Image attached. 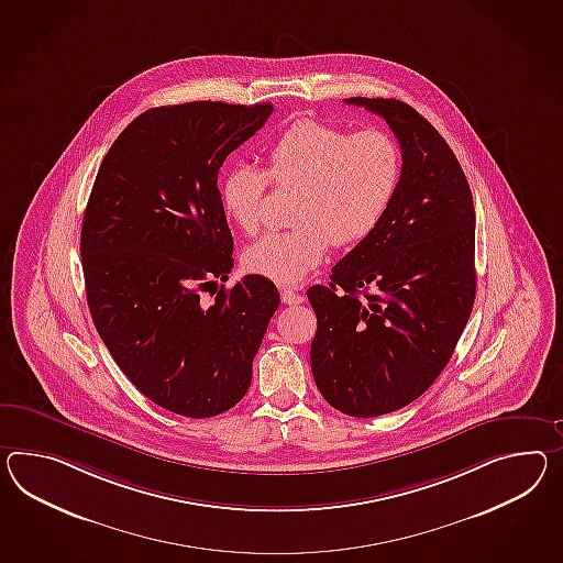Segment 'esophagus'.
Returning <instances> with one entry per match:
<instances>
[{
    "instance_id": "obj_1",
    "label": "esophagus",
    "mask_w": 563,
    "mask_h": 563,
    "mask_svg": "<svg viewBox=\"0 0 563 563\" xmlns=\"http://www.w3.org/2000/svg\"><path fill=\"white\" fill-rule=\"evenodd\" d=\"M280 299L285 305H301L305 301V297L295 288H280Z\"/></svg>"
}]
</instances>
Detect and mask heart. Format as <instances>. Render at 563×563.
Returning <instances> with one entry per match:
<instances>
[{"label":"heart","instance_id":"obj_1","mask_svg":"<svg viewBox=\"0 0 563 563\" xmlns=\"http://www.w3.org/2000/svg\"><path fill=\"white\" fill-rule=\"evenodd\" d=\"M266 178L276 187H297L290 211L295 225L247 247L244 266L295 285L325 261L331 244H356L378 228L397 192L400 152L380 130L350 134L317 120L295 122L266 151L264 173L233 166L221 180V207L247 235L262 228Z\"/></svg>","mask_w":563,"mask_h":563}]
</instances>
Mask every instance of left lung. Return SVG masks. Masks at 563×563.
Segmentation results:
<instances>
[{
    "label": "left lung",
    "mask_w": 563,
    "mask_h": 563,
    "mask_svg": "<svg viewBox=\"0 0 563 563\" xmlns=\"http://www.w3.org/2000/svg\"><path fill=\"white\" fill-rule=\"evenodd\" d=\"M395 132L402 168L378 228L307 290L317 316L311 371L333 409L378 417L435 383L476 297V213L448 142L411 106L350 97Z\"/></svg>",
    "instance_id": "1"
}]
</instances>
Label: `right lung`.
<instances>
[{
  "label": "right lung",
  "mask_w": 563,
  "mask_h": 563,
  "mask_svg": "<svg viewBox=\"0 0 563 563\" xmlns=\"http://www.w3.org/2000/svg\"><path fill=\"white\" fill-rule=\"evenodd\" d=\"M271 113V103L221 101L144 111L111 144L82 216L97 333L144 397L183 417H216L242 400L280 302L261 275L203 299L233 266L221 165Z\"/></svg>",
  "instance_id": "right-lung-1"
}]
</instances>
